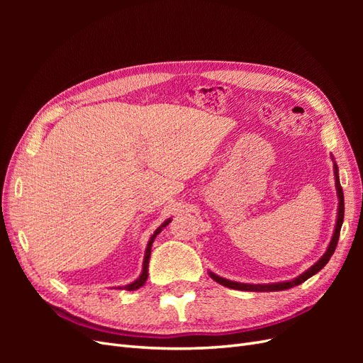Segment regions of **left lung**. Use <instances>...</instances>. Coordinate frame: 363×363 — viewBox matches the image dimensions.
<instances>
[{
  "instance_id": "1",
  "label": "left lung",
  "mask_w": 363,
  "mask_h": 363,
  "mask_svg": "<svg viewBox=\"0 0 363 363\" xmlns=\"http://www.w3.org/2000/svg\"><path fill=\"white\" fill-rule=\"evenodd\" d=\"M335 180H336V191H337V199H339V207H337V219H336V227H335V233L333 238L330 240V245H328L327 251L324 252V256L318 260L313 267H311L306 272H303L301 276H298L296 279L291 280V281H281V283H272V284H247V283H239V281H232V280H227L216 276L213 272H208L211 274V277L219 283L223 284V286L227 288H232V289H238V291H252V292H268V291H283V289H289L294 286H298L303 281H306L309 277L315 276L318 271H321L327 262L330 260V257L333 256V252L336 250L337 245V240H339V233H340V227H342L344 223V192H342V186L339 183V174H337V164L335 163Z\"/></svg>"
}]
</instances>
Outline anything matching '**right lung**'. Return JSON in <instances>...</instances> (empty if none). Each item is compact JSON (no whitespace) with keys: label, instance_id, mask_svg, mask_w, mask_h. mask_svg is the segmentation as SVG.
Masks as SVG:
<instances>
[{"label":"right lung","instance_id":"add662e5","mask_svg":"<svg viewBox=\"0 0 363 363\" xmlns=\"http://www.w3.org/2000/svg\"><path fill=\"white\" fill-rule=\"evenodd\" d=\"M169 223H171V219H167V221H164V223H163V224L156 230L155 235H152V236L150 238V240H148V245H147V250H145L144 268H142V274H140L138 280H135L133 283H130V284H127V286H124V289H125V291H135V289H139L140 286H144V283H145V281H147V279H148V262H150V256H151V245H152V242H155L156 236L162 232V228H163V227H167ZM119 289H123V288H119Z\"/></svg>","mask_w":363,"mask_h":363}]
</instances>
